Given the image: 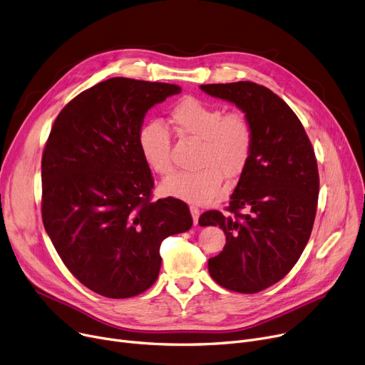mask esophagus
Listing matches in <instances>:
<instances>
[{
	"mask_svg": "<svg viewBox=\"0 0 365 365\" xmlns=\"http://www.w3.org/2000/svg\"><path fill=\"white\" fill-rule=\"evenodd\" d=\"M189 210H190V215H192L194 225H198V219H200V215H201L200 208H198V207H195V205H190V207H189Z\"/></svg>",
	"mask_w": 365,
	"mask_h": 365,
	"instance_id": "esophagus-1",
	"label": "esophagus"
}]
</instances>
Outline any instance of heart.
Wrapping results in <instances>:
<instances>
[{
	"label": "heart",
	"instance_id": "obj_1",
	"mask_svg": "<svg viewBox=\"0 0 365 365\" xmlns=\"http://www.w3.org/2000/svg\"><path fill=\"white\" fill-rule=\"evenodd\" d=\"M170 123L180 138L200 140L197 171L178 173L161 185L168 195L192 204L212 201L220 190L222 176L234 179L245 168L253 149V127L242 112H226L197 98H185L170 110ZM138 143L148 167L158 176L173 173L171 136L158 121L145 124Z\"/></svg>",
	"mask_w": 365,
	"mask_h": 365
}]
</instances>
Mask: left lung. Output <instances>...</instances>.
I'll use <instances>...</instances> for the list:
<instances>
[{
  "mask_svg": "<svg viewBox=\"0 0 365 365\" xmlns=\"http://www.w3.org/2000/svg\"><path fill=\"white\" fill-rule=\"evenodd\" d=\"M201 90L235 103L255 136L227 213L200 217L201 226H220L226 235L208 272L227 290L259 293L292 271L309 241L319 192L315 152L297 115L269 88L238 81Z\"/></svg>",
  "mask_w": 365,
  "mask_h": 365,
  "instance_id": "obj_1",
  "label": "left lung"
}]
</instances>
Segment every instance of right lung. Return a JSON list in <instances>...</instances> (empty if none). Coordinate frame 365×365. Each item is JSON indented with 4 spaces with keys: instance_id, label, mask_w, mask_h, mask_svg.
Segmentation results:
<instances>
[{
    "instance_id": "1",
    "label": "right lung",
    "mask_w": 365,
    "mask_h": 365,
    "mask_svg": "<svg viewBox=\"0 0 365 365\" xmlns=\"http://www.w3.org/2000/svg\"><path fill=\"white\" fill-rule=\"evenodd\" d=\"M180 87L109 78L57 115L41 160V215L69 272L110 299L146 292L157 281L161 242L192 226L178 198L152 201L153 178L138 134L155 103Z\"/></svg>"
}]
</instances>
